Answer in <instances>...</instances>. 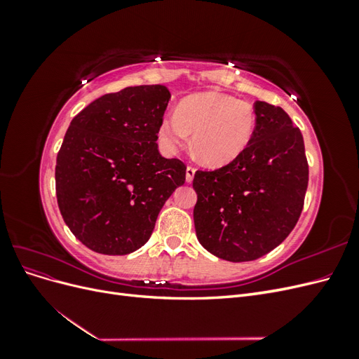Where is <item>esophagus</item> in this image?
<instances>
[{"label": "esophagus", "mask_w": 359, "mask_h": 359, "mask_svg": "<svg viewBox=\"0 0 359 359\" xmlns=\"http://www.w3.org/2000/svg\"><path fill=\"white\" fill-rule=\"evenodd\" d=\"M194 172H196V169H194L193 166H187V169H186V180H187V182H191V181H193Z\"/></svg>", "instance_id": "obj_1"}]
</instances>
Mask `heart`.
Wrapping results in <instances>:
<instances>
[{
    "instance_id": "1",
    "label": "heart",
    "mask_w": 359,
    "mask_h": 359,
    "mask_svg": "<svg viewBox=\"0 0 359 359\" xmlns=\"http://www.w3.org/2000/svg\"><path fill=\"white\" fill-rule=\"evenodd\" d=\"M256 128L252 103L233 95L208 91L186 97L175 114L161 119L158 137L170 153L187 145L193 133V148L210 166H224L248 147Z\"/></svg>"
}]
</instances>
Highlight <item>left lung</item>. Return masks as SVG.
Here are the masks:
<instances>
[{"instance_id":"obj_1","label":"left lung","mask_w":359,"mask_h":359,"mask_svg":"<svg viewBox=\"0 0 359 359\" xmlns=\"http://www.w3.org/2000/svg\"><path fill=\"white\" fill-rule=\"evenodd\" d=\"M248 147L215 170H196L193 219L199 243L229 262H248L283 243L295 227L309 186L298 127L280 106L255 103Z\"/></svg>"}]
</instances>
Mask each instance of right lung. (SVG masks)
Instances as JSON below:
<instances>
[{"mask_svg": "<svg viewBox=\"0 0 359 359\" xmlns=\"http://www.w3.org/2000/svg\"><path fill=\"white\" fill-rule=\"evenodd\" d=\"M170 99L163 85L102 95L76 115L57 156L55 190L64 222L95 253L142 247L187 166L158 153V127Z\"/></svg>", "mask_w": 359, "mask_h": 359, "instance_id": "obj_1", "label": "right lung"}]
</instances>
